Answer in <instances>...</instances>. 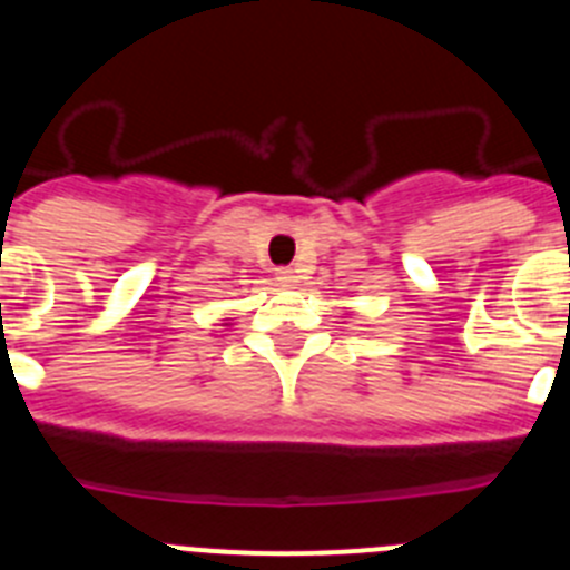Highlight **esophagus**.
<instances>
[{"label": "esophagus", "instance_id": "1", "mask_svg": "<svg viewBox=\"0 0 570 570\" xmlns=\"http://www.w3.org/2000/svg\"><path fill=\"white\" fill-rule=\"evenodd\" d=\"M275 275H278L281 284H295V278H297L295 269H292V267H278V269H275Z\"/></svg>", "mask_w": 570, "mask_h": 570}]
</instances>
